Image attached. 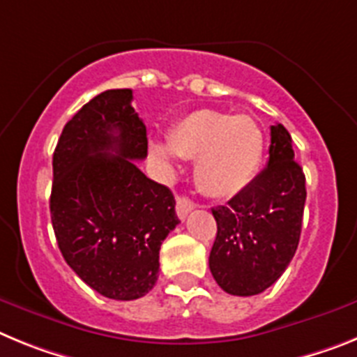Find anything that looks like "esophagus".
I'll return each instance as SVG.
<instances>
[{"label": "esophagus", "mask_w": 357, "mask_h": 357, "mask_svg": "<svg viewBox=\"0 0 357 357\" xmlns=\"http://www.w3.org/2000/svg\"><path fill=\"white\" fill-rule=\"evenodd\" d=\"M194 208H196V204H194V201L192 199H188V197L179 196L178 201H176V212H178L179 219H187V215Z\"/></svg>", "instance_id": "34e87169"}]
</instances>
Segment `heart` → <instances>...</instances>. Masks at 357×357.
<instances>
[{
	"instance_id": "1",
	"label": "heart",
	"mask_w": 357,
	"mask_h": 357,
	"mask_svg": "<svg viewBox=\"0 0 357 357\" xmlns=\"http://www.w3.org/2000/svg\"><path fill=\"white\" fill-rule=\"evenodd\" d=\"M167 144L154 142L151 151L170 167L174 153L196 160V179L206 194L230 197L253 181L264 154V135L248 114L197 109L179 120Z\"/></svg>"
}]
</instances>
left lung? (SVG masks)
Listing matches in <instances>:
<instances>
[{"instance_id": "left-lung-1", "label": "left lung", "mask_w": 357, "mask_h": 357, "mask_svg": "<svg viewBox=\"0 0 357 357\" xmlns=\"http://www.w3.org/2000/svg\"><path fill=\"white\" fill-rule=\"evenodd\" d=\"M305 196L291 135L271 126L268 167L226 206L212 208L217 235L208 264L222 291L252 296L282 277L298 248Z\"/></svg>"}]
</instances>
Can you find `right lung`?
Here are the masks:
<instances>
[{"mask_svg": "<svg viewBox=\"0 0 357 357\" xmlns=\"http://www.w3.org/2000/svg\"><path fill=\"white\" fill-rule=\"evenodd\" d=\"M131 100V89H107L64 126L50 196L64 260L113 300L153 289L160 246L179 222L172 192L135 163L147 156V129Z\"/></svg>", "mask_w": 357, "mask_h": 357, "instance_id": "add662e5", "label": "right lung"}]
</instances>
